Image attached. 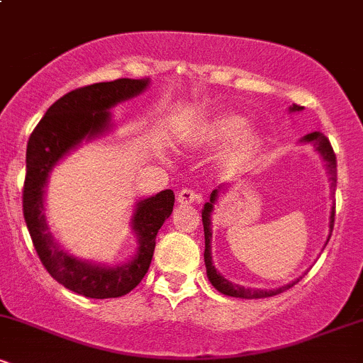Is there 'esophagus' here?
<instances>
[{"label":"esophagus","mask_w":363,"mask_h":363,"mask_svg":"<svg viewBox=\"0 0 363 363\" xmlns=\"http://www.w3.org/2000/svg\"><path fill=\"white\" fill-rule=\"evenodd\" d=\"M194 201H201V194L199 193H196V191H193V189H181L177 193V203L179 205H191V203H194Z\"/></svg>","instance_id":"34e87169"}]
</instances>
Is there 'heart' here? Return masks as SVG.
<instances>
[{
  "mask_svg": "<svg viewBox=\"0 0 363 363\" xmlns=\"http://www.w3.org/2000/svg\"><path fill=\"white\" fill-rule=\"evenodd\" d=\"M247 124L249 121L240 114H220L198 124L193 140L199 147H220L230 141L220 157V167L227 174H237L251 164L262 145L261 133Z\"/></svg>",
  "mask_w": 363,
  "mask_h": 363,
  "instance_id": "obj_1",
  "label": "heart"
}]
</instances>
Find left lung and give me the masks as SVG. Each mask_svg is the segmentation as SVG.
Returning a JSON list of instances; mask_svg holds the SVG:
<instances>
[{"label":"left lung","mask_w":363,"mask_h":363,"mask_svg":"<svg viewBox=\"0 0 363 363\" xmlns=\"http://www.w3.org/2000/svg\"><path fill=\"white\" fill-rule=\"evenodd\" d=\"M302 107L301 106H290L289 112H301ZM298 143H311L314 147L315 152L319 153V157L323 158L324 162V167H326L328 174H329V181H331V198H335V189H336V155L333 152L331 143L326 136L323 135L320 131H314L306 135L303 138L298 140ZM230 184H222L218 186L216 189L211 191L210 199L205 203L201 210V216H203V228H205V264H206V277L210 280L211 285L215 286L220 294L228 295V297H237V298H266V297H273V295L281 294V291L291 289L301 278L298 277L297 280L286 283V285L278 286V289H251V286H242L239 283H234L223 277L222 273L216 272L215 264H213V257H211V215L215 211V205H218V199L222 198V194H225L228 191ZM333 223H335V203H333L331 211H329V234L326 237V242H324L323 249L326 247L329 237H331L333 232Z\"/></svg>","instance_id":"left-lung-1"}]
</instances>
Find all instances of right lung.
<instances>
[{
    "mask_svg": "<svg viewBox=\"0 0 363 363\" xmlns=\"http://www.w3.org/2000/svg\"><path fill=\"white\" fill-rule=\"evenodd\" d=\"M150 78H121L83 86L62 95L49 107L27 145L23 216L32 242L49 274L65 289L89 298H118L135 289L147 274L160 227L172 213V189L136 199L129 227L136 249L118 264L83 259L54 239L45 216V189L51 172L83 143L106 138L114 129L112 107L138 97Z\"/></svg>",
    "mask_w": 363,
    "mask_h": 363,
    "instance_id": "obj_1",
    "label": "right lung"
}]
</instances>
